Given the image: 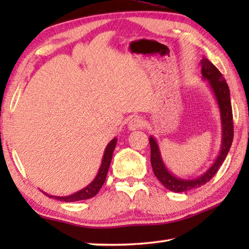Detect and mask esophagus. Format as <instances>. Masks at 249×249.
Wrapping results in <instances>:
<instances>
[{
    "label": "esophagus",
    "mask_w": 249,
    "mask_h": 249,
    "mask_svg": "<svg viewBox=\"0 0 249 249\" xmlns=\"http://www.w3.org/2000/svg\"><path fill=\"white\" fill-rule=\"evenodd\" d=\"M142 126H144V122H142L141 117H138V116L133 117V119L130 120L127 124V127L129 130H137V129L142 128Z\"/></svg>",
    "instance_id": "34e87169"
}]
</instances>
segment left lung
<instances>
[{
    "instance_id": "left-lung-1",
    "label": "left lung",
    "mask_w": 249,
    "mask_h": 249,
    "mask_svg": "<svg viewBox=\"0 0 249 249\" xmlns=\"http://www.w3.org/2000/svg\"><path fill=\"white\" fill-rule=\"evenodd\" d=\"M201 74L202 79L205 80L209 88L212 91L214 99L216 101L217 107L220 109L221 117V147L217 157L214 162L206 169L203 174L196 178H181L172 174L163 162L161 151H160L158 142L151 135L149 137L150 144V162L154 174L163 187L172 192H188L205 184L213 178L221 165L224 161L230 148L233 142L234 126H233V113H231V104L229 86L223 78L218 69L211 62L209 59L202 58L201 60Z\"/></svg>"
}]
</instances>
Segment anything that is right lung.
Segmentation results:
<instances>
[{
  "label": "right lung",
  "mask_w": 249,
  "mask_h": 249,
  "mask_svg": "<svg viewBox=\"0 0 249 249\" xmlns=\"http://www.w3.org/2000/svg\"><path fill=\"white\" fill-rule=\"evenodd\" d=\"M116 142H117L116 137L113 138V140L108 142L107 148L104 150L103 158H102V161H101V166L99 168L98 174H96L95 178L92 180L87 187H84L83 189H81V190L72 193V195L66 196H52L44 192L45 195L48 196L49 197H53V199H57L59 201H64V202H75V201L87 200V199H90V197H93L96 193L100 191V189L102 188L103 183L105 182V179H107V175L109 165H111L113 151L115 149Z\"/></svg>",
  "instance_id": "1"
}]
</instances>
